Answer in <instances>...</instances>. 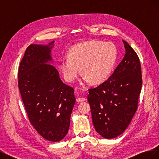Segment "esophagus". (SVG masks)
Listing matches in <instances>:
<instances>
[{"label":"esophagus","instance_id":"obj_1","mask_svg":"<svg viewBox=\"0 0 159 159\" xmlns=\"http://www.w3.org/2000/svg\"><path fill=\"white\" fill-rule=\"evenodd\" d=\"M76 101L78 102H85L86 101V99L85 98H77Z\"/></svg>","mask_w":159,"mask_h":159}]
</instances>
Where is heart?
Masks as SVG:
<instances>
[{
  "instance_id": "obj_1",
  "label": "heart",
  "mask_w": 159,
  "mask_h": 159,
  "mask_svg": "<svg viewBox=\"0 0 159 159\" xmlns=\"http://www.w3.org/2000/svg\"><path fill=\"white\" fill-rule=\"evenodd\" d=\"M117 49L111 42L89 41L80 43L70 50L68 59L60 62L64 79L74 81L81 72L85 75L83 85L92 81L100 84L111 73L117 60Z\"/></svg>"
}]
</instances>
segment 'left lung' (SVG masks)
Listing matches in <instances>:
<instances>
[{
  "mask_svg": "<svg viewBox=\"0 0 159 159\" xmlns=\"http://www.w3.org/2000/svg\"><path fill=\"white\" fill-rule=\"evenodd\" d=\"M123 42V59L107 80L89 89L88 95L95 131L105 139L117 137L127 128L137 111L142 88L139 57L126 41Z\"/></svg>",
  "mask_w": 159,
  "mask_h": 159,
  "instance_id": "left-lung-1",
  "label": "left lung"
}]
</instances>
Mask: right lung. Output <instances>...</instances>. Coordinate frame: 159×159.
Instances as JSON below:
<instances>
[{"label": "right lung", "mask_w": 159, "mask_h": 159, "mask_svg": "<svg viewBox=\"0 0 159 159\" xmlns=\"http://www.w3.org/2000/svg\"><path fill=\"white\" fill-rule=\"evenodd\" d=\"M54 40L31 44L18 70V88L31 124L50 141L58 142L68 133L75 103L74 89L62 82L53 63Z\"/></svg>", "instance_id": "right-lung-1"}]
</instances>
